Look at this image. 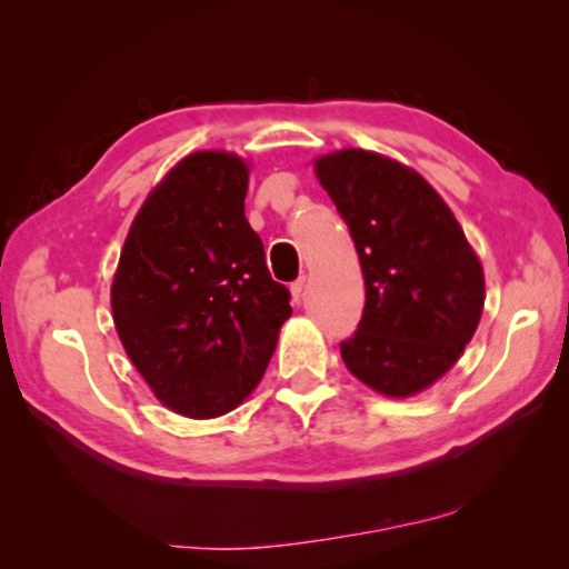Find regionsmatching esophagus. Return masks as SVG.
Wrapping results in <instances>:
<instances>
[{
    "mask_svg": "<svg viewBox=\"0 0 569 569\" xmlns=\"http://www.w3.org/2000/svg\"><path fill=\"white\" fill-rule=\"evenodd\" d=\"M303 288H306V278H298V281L291 283V301H293V303H301Z\"/></svg>",
    "mask_w": 569,
    "mask_h": 569,
    "instance_id": "1",
    "label": "esophagus"
}]
</instances>
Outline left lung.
<instances>
[{
  "mask_svg": "<svg viewBox=\"0 0 569 569\" xmlns=\"http://www.w3.org/2000/svg\"><path fill=\"white\" fill-rule=\"evenodd\" d=\"M349 223L366 306L341 359L391 399L417 397L459 361L485 308V271L445 198L381 152L343 148L313 160Z\"/></svg>",
  "mask_w": 569,
  "mask_h": 569,
  "instance_id": "obj_1",
  "label": "left lung"
}]
</instances>
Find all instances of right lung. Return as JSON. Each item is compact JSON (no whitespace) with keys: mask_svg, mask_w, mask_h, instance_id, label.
<instances>
[{"mask_svg":"<svg viewBox=\"0 0 569 569\" xmlns=\"http://www.w3.org/2000/svg\"><path fill=\"white\" fill-rule=\"evenodd\" d=\"M250 162L198 150L150 190L112 276V321L162 407L188 419L233 411L261 383L291 316L246 220Z\"/></svg>","mask_w":569,"mask_h":569,"instance_id":"obj_1","label":"right lung"}]
</instances>
